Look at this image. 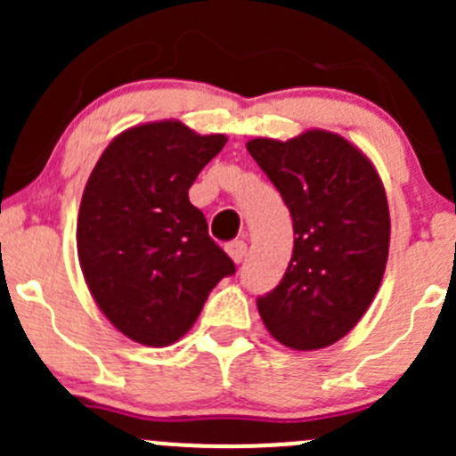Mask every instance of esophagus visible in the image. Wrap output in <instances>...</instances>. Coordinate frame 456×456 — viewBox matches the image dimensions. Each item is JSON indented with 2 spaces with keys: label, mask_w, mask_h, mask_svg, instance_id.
I'll use <instances>...</instances> for the list:
<instances>
[{
  "label": "esophagus",
  "mask_w": 456,
  "mask_h": 456,
  "mask_svg": "<svg viewBox=\"0 0 456 456\" xmlns=\"http://www.w3.org/2000/svg\"><path fill=\"white\" fill-rule=\"evenodd\" d=\"M224 249H227L229 257H232L236 265H240V262L245 260V256H247V242L245 240H233V242H229Z\"/></svg>",
  "instance_id": "esophagus-1"
}]
</instances>
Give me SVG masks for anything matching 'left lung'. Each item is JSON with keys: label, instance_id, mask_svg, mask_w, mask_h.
Instances as JSON below:
<instances>
[{"label": "left lung", "instance_id": "1", "mask_svg": "<svg viewBox=\"0 0 456 456\" xmlns=\"http://www.w3.org/2000/svg\"><path fill=\"white\" fill-rule=\"evenodd\" d=\"M247 150L293 218L287 273L257 297L262 322L293 351L330 346L369 311L384 278L390 245L384 183L369 156L335 132L251 139Z\"/></svg>", "mask_w": 456, "mask_h": 456}]
</instances>
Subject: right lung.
Returning <instances> with one entry per match:
<instances>
[{
  "mask_svg": "<svg viewBox=\"0 0 456 456\" xmlns=\"http://www.w3.org/2000/svg\"><path fill=\"white\" fill-rule=\"evenodd\" d=\"M224 142L174 118L142 123L110 142L87 178L77 220L81 271L103 315L134 342L181 339L211 289L236 271L190 202Z\"/></svg>",
  "mask_w": 456,
  "mask_h": 456,
  "instance_id": "1",
  "label": "right lung"
}]
</instances>
